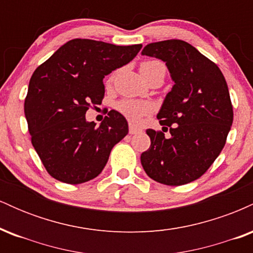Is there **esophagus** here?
Listing matches in <instances>:
<instances>
[{"label":"esophagus","instance_id":"esophagus-1","mask_svg":"<svg viewBox=\"0 0 253 253\" xmlns=\"http://www.w3.org/2000/svg\"><path fill=\"white\" fill-rule=\"evenodd\" d=\"M140 132H141L140 128H136L134 126H129V134H138V133Z\"/></svg>","mask_w":253,"mask_h":253}]
</instances>
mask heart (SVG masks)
Masks as SVG:
<instances>
[{
  "label": "heart",
  "instance_id": "obj_1",
  "mask_svg": "<svg viewBox=\"0 0 253 253\" xmlns=\"http://www.w3.org/2000/svg\"><path fill=\"white\" fill-rule=\"evenodd\" d=\"M157 66H165L162 62H158V60H151V62H144L140 65V72L141 75L146 74L153 69L157 68ZM113 76L109 77V82H112ZM117 108L121 114L124 115L127 120L130 121V123L135 124L140 120L144 115L149 114V113L152 110V107H151L150 103L146 102H138V101L134 100H124L120 101L118 103Z\"/></svg>",
  "mask_w": 253,
  "mask_h": 253
}]
</instances>
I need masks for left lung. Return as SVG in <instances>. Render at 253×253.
Returning a JSON list of instances; mask_svg holds the SVG:
<instances>
[{
    "instance_id": "1",
    "label": "left lung",
    "mask_w": 253,
    "mask_h": 253,
    "mask_svg": "<svg viewBox=\"0 0 253 253\" xmlns=\"http://www.w3.org/2000/svg\"><path fill=\"white\" fill-rule=\"evenodd\" d=\"M141 54L165 62L175 82L157 115L170 138L146 129L151 146L141 153V165L153 181L187 184L210 169L225 146L233 123L227 83L215 63L183 40L149 43Z\"/></svg>"
}]
</instances>
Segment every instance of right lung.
I'll list each match as a JSON object with an SVG mask.
<instances>
[{
  "label": "right lung",
  "mask_w": 253,
  "mask_h": 253,
  "mask_svg": "<svg viewBox=\"0 0 253 253\" xmlns=\"http://www.w3.org/2000/svg\"><path fill=\"white\" fill-rule=\"evenodd\" d=\"M141 46L72 39L33 72L25 115L32 145L53 178L69 184L95 178L127 135L128 124L117 110L98 127L85 113L102 102L104 76L129 63Z\"/></svg>",
  "instance_id": "obj_1"
}]
</instances>
